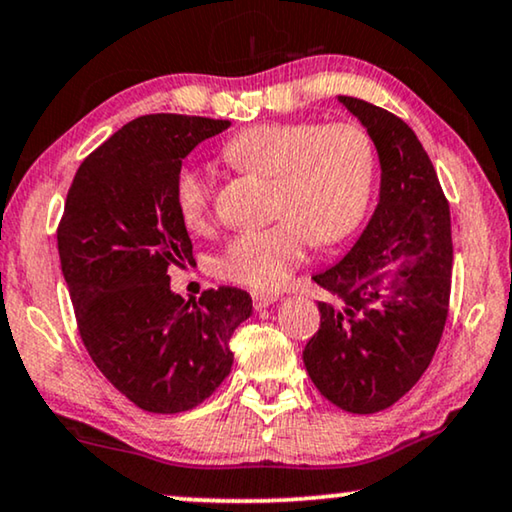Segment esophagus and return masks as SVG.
<instances>
[{"label":"esophagus","mask_w":512,"mask_h":512,"mask_svg":"<svg viewBox=\"0 0 512 512\" xmlns=\"http://www.w3.org/2000/svg\"><path fill=\"white\" fill-rule=\"evenodd\" d=\"M250 297H252V304H255V309H264V306H269V304L278 302V295H276V292L252 290V292H250Z\"/></svg>","instance_id":"34e87169"}]
</instances>
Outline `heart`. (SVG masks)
I'll return each mask as SVG.
<instances>
[{
  "label": "heart",
  "instance_id": "1",
  "mask_svg": "<svg viewBox=\"0 0 512 512\" xmlns=\"http://www.w3.org/2000/svg\"><path fill=\"white\" fill-rule=\"evenodd\" d=\"M229 166L271 175L269 227L231 238L215 257L224 281L274 290L304 260L306 245H330L351 234L372 199V138L351 121H267L245 128L222 147ZM173 201L189 231H206L213 220V182L196 166H182Z\"/></svg>",
  "mask_w": 512,
  "mask_h": 512
}]
</instances>
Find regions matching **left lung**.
Here are the masks:
<instances>
[{"mask_svg": "<svg viewBox=\"0 0 512 512\" xmlns=\"http://www.w3.org/2000/svg\"><path fill=\"white\" fill-rule=\"evenodd\" d=\"M337 100L377 147L379 203L353 248L313 276L339 304L318 302L320 327L302 358L332 405L374 414L417 384L438 349L452 290V222L412 128L372 102Z\"/></svg>", "mask_w": 512, "mask_h": 512, "instance_id": "left-lung-1", "label": "left lung"}]
</instances>
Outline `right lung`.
<instances>
[{
  "instance_id": "right-lung-1",
  "label": "right lung",
  "mask_w": 512,
  "mask_h": 512,
  "mask_svg": "<svg viewBox=\"0 0 512 512\" xmlns=\"http://www.w3.org/2000/svg\"><path fill=\"white\" fill-rule=\"evenodd\" d=\"M231 121L147 114L91 152L58 227L60 267L79 335L109 384L140 410L187 412L229 377V339L252 313L222 285L185 302L168 269L192 260L173 201L182 159Z\"/></svg>"
}]
</instances>
